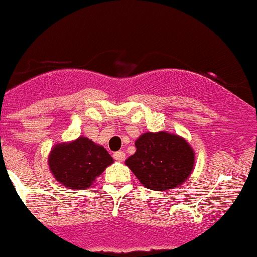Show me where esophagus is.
<instances>
[{"label": "esophagus", "instance_id": "obj_1", "mask_svg": "<svg viewBox=\"0 0 257 257\" xmlns=\"http://www.w3.org/2000/svg\"><path fill=\"white\" fill-rule=\"evenodd\" d=\"M125 156H126L125 153L121 152V150H119V152L113 154V158L115 159L116 161H123V160H125Z\"/></svg>", "mask_w": 257, "mask_h": 257}]
</instances>
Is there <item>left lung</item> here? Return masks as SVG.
I'll return each mask as SVG.
<instances>
[{
    "label": "left lung",
    "mask_w": 257,
    "mask_h": 257,
    "mask_svg": "<svg viewBox=\"0 0 257 257\" xmlns=\"http://www.w3.org/2000/svg\"><path fill=\"white\" fill-rule=\"evenodd\" d=\"M135 144L137 152L126 160V165L146 188L166 191L177 188L191 174L195 154L179 136L147 132Z\"/></svg>",
    "instance_id": "obj_1"
}]
</instances>
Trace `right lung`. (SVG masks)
Returning <instances> with one entry per match:
<instances>
[{
  "label": "right lung",
  "instance_id": "obj_1",
  "mask_svg": "<svg viewBox=\"0 0 257 257\" xmlns=\"http://www.w3.org/2000/svg\"><path fill=\"white\" fill-rule=\"evenodd\" d=\"M110 164L113 159L107 150L85 137L72 143L57 144L49 155L54 177L69 189L89 188Z\"/></svg>",
  "mask_w": 257,
  "mask_h": 257
}]
</instances>
